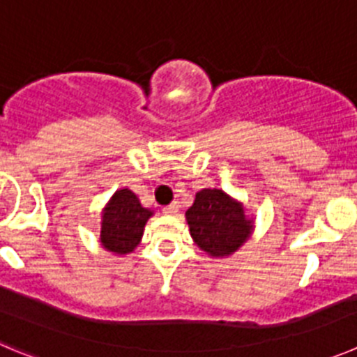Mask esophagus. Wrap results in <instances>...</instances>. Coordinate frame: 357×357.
I'll return each instance as SVG.
<instances>
[{"instance_id":"esophagus-1","label":"esophagus","mask_w":357,"mask_h":357,"mask_svg":"<svg viewBox=\"0 0 357 357\" xmlns=\"http://www.w3.org/2000/svg\"><path fill=\"white\" fill-rule=\"evenodd\" d=\"M179 202L178 201H174V202H171V204H169V206H165L163 208V213H167V215H174V213H178L179 211Z\"/></svg>"}]
</instances>
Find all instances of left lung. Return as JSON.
Returning <instances> with one entry per match:
<instances>
[{"instance_id": "obj_1", "label": "left lung", "mask_w": 357, "mask_h": 357, "mask_svg": "<svg viewBox=\"0 0 357 357\" xmlns=\"http://www.w3.org/2000/svg\"><path fill=\"white\" fill-rule=\"evenodd\" d=\"M192 238L211 256H227L249 238L252 224L243 208L217 188H202L186 210Z\"/></svg>"}]
</instances>
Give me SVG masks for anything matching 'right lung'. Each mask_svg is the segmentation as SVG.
I'll return each mask as SVG.
<instances>
[{
    "label": "right lung",
    "instance_id": "1",
    "mask_svg": "<svg viewBox=\"0 0 357 357\" xmlns=\"http://www.w3.org/2000/svg\"><path fill=\"white\" fill-rule=\"evenodd\" d=\"M153 211L140 204L128 188L117 190L105 208L101 222V243L115 255H128L139 245L147 218Z\"/></svg>",
    "mask_w": 357,
    "mask_h": 357
}]
</instances>
